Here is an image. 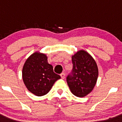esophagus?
I'll return each mask as SVG.
<instances>
[{"label": "esophagus", "instance_id": "obj_1", "mask_svg": "<svg viewBox=\"0 0 122 122\" xmlns=\"http://www.w3.org/2000/svg\"><path fill=\"white\" fill-rule=\"evenodd\" d=\"M60 76H61V78H62V79H64L65 78V76H66V74H65L64 72H62V73L60 74Z\"/></svg>", "mask_w": 122, "mask_h": 122}]
</instances>
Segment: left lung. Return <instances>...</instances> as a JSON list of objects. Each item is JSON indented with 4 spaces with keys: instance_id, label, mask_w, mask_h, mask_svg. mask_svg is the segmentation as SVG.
<instances>
[{
    "instance_id": "8db88e82",
    "label": "left lung",
    "mask_w": 122,
    "mask_h": 122,
    "mask_svg": "<svg viewBox=\"0 0 122 122\" xmlns=\"http://www.w3.org/2000/svg\"><path fill=\"white\" fill-rule=\"evenodd\" d=\"M73 64L67 82L71 93L78 97L89 94L96 84L99 76L97 66L92 55L84 50H80L72 56Z\"/></svg>"
}]
</instances>
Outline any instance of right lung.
Listing matches in <instances>:
<instances>
[{
    "instance_id": "obj_1",
    "label": "right lung",
    "mask_w": 122,
    "mask_h": 122,
    "mask_svg": "<svg viewBox=\"0 0 122 122\" xmlns=\"http://www.w3.org/2000/svg\"><path fill=\"white\" fill-rule=\"evenodd\" d=\"M45 54L35 52L27 58L22 68V78L27 89L37 96L47 94L55 82L61 78L54 72Z\"/></svg>"
}]
</instances>
